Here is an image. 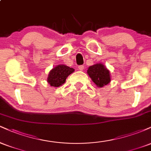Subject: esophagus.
<instances>
[{
	"instance_id": "obj_1",
	"label": "esophagus",
	"mask_w": 151,
	"mask_h": 151,
	"mask_svg": "<svg viewBox=\"0 0 151 151\" xmlns=\"http://www.w3.org/2000/svg\"><path fill=\"white\" fill-rule=\"evenodd\" d=\"M84 65H79V67H78V69H79L80 71H82L83 70H84Z\"/></svg>"
}]
</instances>
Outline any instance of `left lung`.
<instances>
[{
	"instance_id": "1",
	"label": "left lung",
	"mask_w": 151,
	"mask_h": 151,
	"mask_svg": "<svg viewBox=\"0 0 151 151\" xmlns=\"http://www.w3.org/2000/svg\"><path fill=\"white\" fill-rule=\"evenodd\" d=\"M87 74L98 87H103L111 81L109 70L103 64L98 63L88 68Z\"/></svg>"
}]
</instances>
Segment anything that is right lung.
Returning <instances> with one entry per match:
<instances>
[{"mask_svg":"<svg viewBox=\"0 0 151 151\" xmlns=\"http://www.w3.org/2000/svg\"><path fill=\"white\" fill-rule=\"evenodd\" d=\"M74 72V69L68 66L65 65H57L50 70L47 81L50 86L59 87L65 82L67 77Z\"/></svg>","mask_w":151,"mask_h":151,"instance_id":"1","label":"right lung"}]
</instances>
